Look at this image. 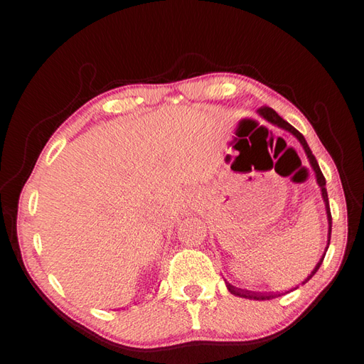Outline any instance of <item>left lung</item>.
Instances as JSON below:
<instances>
[{
  "instance_id": "1",
  "label": "left lung",
  "mask_w": 364,
  "mask_h": 364,
  "mask_svg": "<svg viewBox=\"0 0 364 364\" xmlns=\"http://www.w3.org/2000/svg\"><path fill=\"white\" fill-rule=\"evenodd\" d=\"M259 115H263V117L267 120V122H271V123H274V125H277V127H280V128H284V129H287V132H290L291 134H294L296 136V139L303 144V147H304V150H306V154H307V159H309V161H311V164H312V168H314V171H315V176H317V182H318V185H320V188H321V196H323V201H325V205H326V214H328V223H330V232H328V245H330V239H331V210H330V203H328V193H326V188H325V185H326V181H325V176H323V173H321L320 171V166H318V163H317V160H315V156L312 155V150L309 149V146H307V142H306V139H304V136L301 134L296 128H293L289 122H285L282 117H280V115L274 111V109H271V107H267V106H263L262 109H259ZM328 249V247H326ZM323 258H325V255L321 257V259L320 262L317 263V266L314 267V271L311 272V276H307V279L304 280L303 284H306L307 280H311L312 279V276L315 272L318 271V267H320V264H321V262H323ZM226 287H228V290L231 291V294H235V296H239V298H247V299H255V301H263V299H272V298H277V296H280V294H277V293H259V291H250V290H242V289H237V287H232L231 284H228L226 282Z\"/></svg>"
}]
</instances>
